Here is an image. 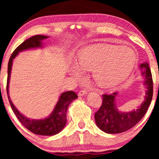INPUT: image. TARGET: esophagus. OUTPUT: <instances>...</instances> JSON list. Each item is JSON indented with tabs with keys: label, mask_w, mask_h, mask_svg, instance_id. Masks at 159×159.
Listing matches in <instances>:
<instances>
[{
	"label": "esophagus",
	"mask_w": 159,
	"mask_h": 159,
	"mask_svg": "<svg viewBox=\"0 0 159 159\" xmlns=\"http://www.w3.org/2000/svg\"><path fill=\"white\" fill-rule=\"evenodd\" d=\"M87 93H88V91L84 90H82L80 91L79 93H78V95H79V96H82V95H86Z\"/></svg>",
	"instance_id": "obj_1"
}]
</instances>
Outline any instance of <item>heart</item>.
<instances>
[{
  "label": "heart",
  "mask_w": 159,
  "mask_h": 159,
  "mask_svg": "<svg viewBox=\"0 0 159 159\" xmlns=\"http://www.w3.org/2000/svg\"><path fill=\"white\" fill-rule=\"evenodd\" d=\"M136 60L135 52L129 47L93 45L78 54L76 64L83 70L92 69L93 79L97 85L111 90L127 79ZM71 71L75 77L81 76L80 71L76 67Z\"/></svg>",
  "instance_id": "b5f03b06"
}]
</instances>
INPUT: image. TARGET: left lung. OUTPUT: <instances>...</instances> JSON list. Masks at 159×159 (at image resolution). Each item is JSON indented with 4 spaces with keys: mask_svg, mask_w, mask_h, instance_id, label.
<instances>
[{
    "mask_svg": "<svg viewBox=\"0 0 159 159\" xmlns=\"http://www.w3.org/2000/svg\"><path fill=\"white\" fill-rule=\"evenodd\" d=\"M140 68L141 74L145 77L144 84L147 90L145 101L136 110L129 112L119 111L116 104L118 93L103 95L102 105L95 114V120L98 127L106 133L118 134L127 131L135 126L146 114L153 97V79L148 63L141 64Z\"/></svg>",
    "mask_w": 159,
    "mask_h": 159,
    "instance_id": "1",
    "label": "left lung"
}]
</instances>
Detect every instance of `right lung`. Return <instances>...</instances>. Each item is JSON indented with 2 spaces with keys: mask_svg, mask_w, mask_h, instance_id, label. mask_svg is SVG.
<instances>
[{
  "mask_svg": "<svg viewBox=\"0 0 159 159\" xmlns=\"http://www.w3.org/2000/svg\"><path fill=\"white\" fill-rule=\"evenodd\" d=\"M48 38V36L40 35V34L32 36L26 40L25 42H23L15 49L12 55L11 56L9 61H8L7 85H6L8 101H9L13 111L16 116L17 119L32 133L44 136L54 135L64 129L66 124L67 108H68L69 104L74 100L77 98V95L74 91H67V92L61 93L53 112L49 116L42 119H30L21 114L12 103L11 100L10 99L9 93H8V87H9L8 84H9L10 81L12 63L14 58L18 55L19 52L31 48H43V40Z\"/></svg>",
  "mask_w": 159,
  "mask_h": 159,
  "instance_id": "add662e5",
  "label": "right lung"
}]
</instances>
